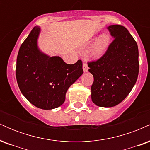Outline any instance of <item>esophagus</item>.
I'll return each instance as SVG.
<instances>
[{"label": "esophagus", "mask_w": 150, "mask_h": 150, "mask_svg": "<svg viewBox=\"0 0 150 150\" xmlns=\"http://www.w3.org/2000/svg\"><path fill=\"white\" fill-rule=\"evenodd\" d=\"M82 68H83V71L84 72H87L88 71V65H87V63H85V62H84L83 63V65H82Z\"/></svg>", "instance_id": "34e87169"}]
</instances>
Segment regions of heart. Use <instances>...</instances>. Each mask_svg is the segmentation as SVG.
Listing matches in <instances>:
<instances>
[{
    "instance_id": "1",
    "label": "heart",
    "mask_w": 150,
    "mask_h": 150,
    "mask_svg": "<svg viewBox=\"0 0 150 150\" xmlns=\"http://www.w3.org/2000/svg\"><path fill=\"white\" fill-rule=\"evenodd\" d=\"M110 42V37L108 34H104L97 39L92 50L91 56L94 58H99L104 55Z\"/></svg>"
}]
</instances>
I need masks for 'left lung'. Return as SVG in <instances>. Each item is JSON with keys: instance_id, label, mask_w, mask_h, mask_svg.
<instances>
[{"instance_id": "obj_1", "label": "left lung", "mask_w": 150, "mask_h": 150, "mask_svg": "<svg viewBox=\"0 0 150 150\" xmlns=\"http://www.w3.org/2000/svg\"><path fill=\"white\" fill-rule=\"evenodd\" d=\"M108 30L113 41L100 58L88 62L94 77L92 100L101 107L120 104L132 90L139 73L138 47L134 38L123 26L111 25Z\"/></svg>"}]
</instances>
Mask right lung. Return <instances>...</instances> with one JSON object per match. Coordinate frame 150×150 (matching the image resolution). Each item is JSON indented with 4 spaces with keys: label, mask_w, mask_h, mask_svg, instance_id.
<instances>
[{
    "label": "right lung",
    "mask_w": 150,
    "mask_h": 150,
    "mask_svg": "<svg viewBox=\"0 0 150 150\" xmlns=\"http://www.w3.org/2000/svg\"><path fill=\"white\" fill-rule=\"evenodd\" d=\"M40 27H34L22 43L17 58L16 78L22 94L44 110L64 103L67 90L83 73L82 62L67 64L59 56L44 54L37 46Z\"/></svg>",
    "instance_id": "obj_1"
}]
</instances>
